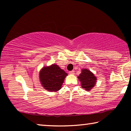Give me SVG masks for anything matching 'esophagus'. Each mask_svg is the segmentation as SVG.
Here are the masks:
<instances>
[{
	"label": "esophagus",
	"mask_w": 131,
	"mask_h": 131,
	"mask_svg": "<svg viewBox=\"0 0 131 131\" xmlns=\"http://www.w3.org/2000/svg\"><path fill=\"white\" fill-rule=\"evenodd\" d=\"M69 74H74V70H72L70 71V72H69Z\"/></svg>",
	"instance_id": "obj_1"
}]
</instances>
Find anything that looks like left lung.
Wrapping results in <instances>:
<instances>
[{
	"instance_id": "1",
	"label": "left lung",
	"mask_w": 131,
	"mask_h": 131,
	"mask_svg": "<svg viewBox=\"0 0 131 131\" xmlns=\"http://www.w3.org/2000/svg\"><path fill=\"white\" fill-rule=\"evenodd\" d=\"M78 79L81 82L82 88L87 91H89L94 87L97 80L94 74L87 69H83L81 70V73L78 76Z\"/></svg>"
}]
</instances>
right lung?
<instances>
[{
  "mask_svg": "<svg viewBox=\"0 0 131 131\" xmlns=\"http://www.w3.org/2000/svg\"><path fill=\"white\" fill-rule=\"evenodd\" d=\"M67 75L58 65L52 64L41 69L39 73V78L44 89L50 92H57L61 90Z\"/></svg>",
  "mask_w": 131,
  "mask_h": 131,
  "instance_id": "1",
  "label": "right lung"
}]
</instances>
